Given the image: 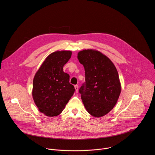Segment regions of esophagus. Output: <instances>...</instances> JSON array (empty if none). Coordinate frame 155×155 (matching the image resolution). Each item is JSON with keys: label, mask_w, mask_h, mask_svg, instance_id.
Returning a JSON list of instances; mask_svg holds the SVG:
<instances>
[{"label": "esophagus", "mask_w": 155, "mask_h": 155, "mask_svg": "<svg viewBox=\"0 0 155 155\" xmlns=\"http://www.w3.org/2000/svg\"><path fill=\"white\" fill-rule=\"evenodd\" d=\"M75 92L77 93L78 92V85L77 84L75 85Z\"/></svg>", "instance_id": "esophagus-1"}]
</instances>
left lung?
Returning <instances> with one entry per match:
<instances>
[{"label":"left lung","mask_w":155,"mask_h":155,"mask_svg":"<svg viewBox=\"0 0 155 155\" xmlns=\"http://www.w3.org/2000/svg\"><path fill=\"white\" fill-rule=\"evenodd\" d=\"M77 58L85 72V81L79 90L83 104L93 117L104 116L115 105L121 93L117 70L111 61L97 51L84 50Z\"/></svg>","instance_id":"left-lung-1"}]
</instances>
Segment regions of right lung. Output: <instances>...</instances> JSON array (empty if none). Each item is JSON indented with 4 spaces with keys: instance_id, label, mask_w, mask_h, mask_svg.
<instances>
[{
    "instance_id": "obj_1",
    "label": "right lung",
    "mask_w": 155,
    "mask_h": 155,
    "mask_svg": "<svg viewBox=\"0 0 155 155\" xmlns=\"http://www.w3.org/2000/svg\"><path fill=\"white\" fill-rule=\"evenodd\" d=\"M70 51H56L43 62L33 80L32 96L40 112L48 117L59 115L75 90L70 76L63 71L71 58Z\"/></svg>"
}]
</instances>
